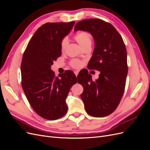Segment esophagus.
Segmentation results:
<instances>
[{
    "mask_svg": "<svg viewBox=\"0 0 150 150\" xmlns=\"http://www.w3.org/2000/svg\"><path fill=\"white\" fill-rule=\"evenodd\" d=\"M78 73H79V71H74V74H75V75H76V77L78 76Z\"/></svg>",
    "mask_w": 150,
    "mask_h": 150,
    "instance_id": "esophagus-1",
    "label": "esophagus"
}]
</instances>
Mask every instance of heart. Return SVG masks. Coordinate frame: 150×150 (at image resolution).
I'll use <instances>...</instances> for the list:
<instances>
[{
	"instance_id": "obj_1",
	"label": "heart",
	"mask_w": 150,
	"mask_h": 150,
	"mask_svg": "<svg viewBox=\"0 0 150 150\" xmlns=\"http://www.w3.org/2000/svg\"><path fill=\"white\" fill-rule=\"evenodd\" d=\"M74 39L80 45L82 48L86 46H91V36L87 32L83 31L77 33L74 37ZM68 44V40L67 38H64L61 42V49L62 51H64L66 49ZM71 66L75 68H78L81 66L82 63L78 59H73L71 61Z\"/></svg>"
}]
</instances>
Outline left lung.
Returning a JSON list of instances; mask_svg holds the SVG:
<instances>
[{
  "label": "left lung",
  "instance_id": "1",
  "mask_svg": "<svg viewBox=\"0 0 150 150\" xmlns=\"http://www.w3.org/2000/svg\"><path fill=\"white\" fill-rule=\"evenodd\" d=\"M74 30L93 36L95 46L88 67L100 72L95 81L88 71L78 76L84 88L81 98L85 110L94 117L106 116L116 110L125 91L128 65L123 40L114 26L98 19L79 21Z\"/></svg>",
  "mask_w": 150,
  "mask_h": 150
}]
</instances>
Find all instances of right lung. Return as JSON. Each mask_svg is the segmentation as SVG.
Wrapping results in <instances>:
<instances>
[{
  "mask_svg": "<svg viewBox=\"0 0 150 150\" xmlns=\"http://www.w3.org/2000/svg\"><path fill=\"white\" fill-rule=\"evenodd\" d=\"M74 23L43 24L32 37L22 57V89L35 112L49 120L59 119L66 114V98L77 82L71 71L55 77L51 70L53 62L61 56V40L70 33Z\"/></svg>",
  "mask_w": 150,
  "mask_h": 150,
  "instance_id": "1",
  "label": "right lung"
}]
</instances>
